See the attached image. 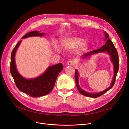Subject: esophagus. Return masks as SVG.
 I'll use <instances>...</instances> for the list:
<instances>
[{"label": "esophagus", "instance_id": "34e87169", "mask_svg": "<svg viewBox=\"0 0 129 129\" xmlns=\"http://www.w3.org/2000/svg\"><path fill=\"white\" fill-rule=\"evenodd\" d=\"M75 64V61L72 60H70L69 62L67 63V65H74Z\"/></svg>", "mask_w": 129, "mask_h": 129}]
</instances>
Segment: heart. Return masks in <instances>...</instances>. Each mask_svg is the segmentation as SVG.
Returning <instances> with one entry per match:
<instances>
[{"label":"heart","mask_w":129,"mask_h":129,"mask_svg":"<svg viewBox=\"0 0 129 129\" xmlns=\"http://www.w3.org/2000/svg\"><path fill=\"white\" fill-rule=\"evenodd\" d=\"M89 46V43L87 40H83L82 38L77 37H72L66 38L61 41V46L65 51H69L78 47L80 51L86 50ZM55 50L59 52V48L55 46Z\"/></svg>","instance_id":"heart-1"}]
</instances>
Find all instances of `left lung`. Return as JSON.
Returning a JSON list of instances; mask_svg holds the SVG:
<instances>
[{
	"label": "left lung",
	"mask_w": 129,
	"mask_h": 129,
	"mask_svg": "<svg viewBox=\"0 0 129 129\" xmlns=\"http://www.w3.org/2000/svg\"><path fill=\"white\" fill-rule=\"evenodd\" d=\"M105 35V40L106 41V42L105 44L101 47L100 49L92 51L90 52H88L85 53L84 55L83 56V58H86L89 57L90 55H92V54H94L98 53L100 52H107L108 54H109V55L111 56V60L112 63L113 64V70H114V75L112 79V81L111 82V85L110 87H109L105 89V90L101 91L97 93H91L89 92H88L84 90L81 88L79 86L78 84V77H79V74L78 71L75 70V82H76V85L77 87V88L79 92L83 94L84 96H85L86 97H89L91 98H97L99 96H101L103 95V94L105 93L106 92H107L108 90H110L111 88H112V87L113 86L115 81H116V76L117 75V73L119 70V56H118V53L117 52V50L116 47H115L113 43L111 41V40L109 38V35L106 32H104Z\"/></svg>",
	"instance_id": "1"
}]
</instances>
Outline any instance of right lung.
I'll use <instances>...</instances> for the list:
<instances>
[{"label": "right lung", "instance_id": "obj_1", "mask_svg": "<svg viewBox=\"0 0 129 129\" xmlns=\"http://www.w3.org/2000/svg\"><path fill=\"white\" fill-rule=\"evenodd\" d=\"M44 33H40L37 31L26 33L22 39L30 37H42ZM22 40L16 44L11 54L10 70L17 87L20 91L32 97H39L49 93L55 85L59 73L62 71V64L58 63L48 67L46 71L41 76L32 79H26L22 77L17 70L15 63V54Z\"/></svg>", "mask_w": 129, "mask_h": 129}]
</instances>
